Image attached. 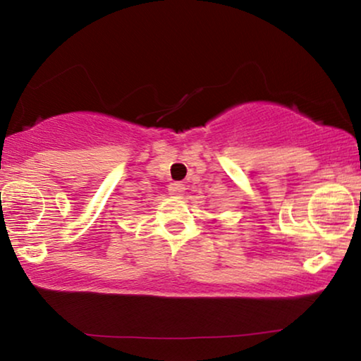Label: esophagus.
I'll return each instance as SVG.
<instances>
[{
	"mask_svg": "<svg viewBox=\"0 0 361 361\" xmlns=\"http://www.w3.org/2000/svg\"><path fill=\"white\" fill-rule=\"evenodd\" d=\"M184 190H185V187H184V184H180V182H172V184L169 185V194L174 197L184 195Z\"/></svg>",
	"mask_w": 361,
	"mask_h": 361,
	"instance_id": "esophagus-1",
	"label": "esophagus"
}]
</instances>
